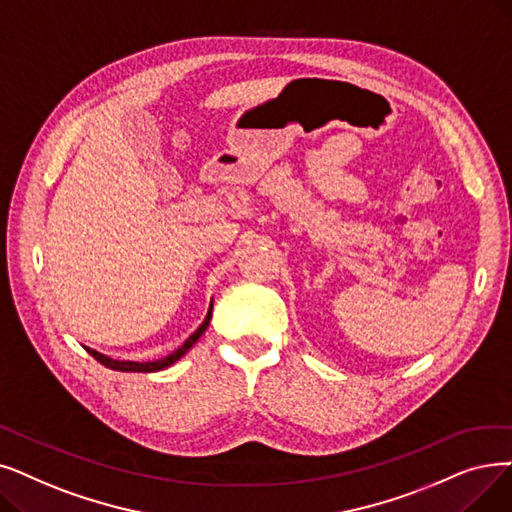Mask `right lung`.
<instances>
[{"label": "right lung", "mask_w": 512, "mask_h": 512, "mask_svg": "<svg viewBox=\"0 0 512 512\" xmlns=\"http://www.w3.org/2000/svg\"><path fill=\"white\" fill-rule=\"evenodd\" d=\"M211 314H213V303H211V307H209V311H207V318L203 320V324L198 326L192 335L186 339V343L182 345V347H177L173 353H169L167 358H163V360H157V362H121V360H113V358H108V355H104V353H100V351H96V349H90V347H85L87 349V353L92 355L94 360H98L102 366H106V368H110V370H119V372H157V370H163V368H167V366H171L173 362H177L182 358L184 353H188V349L203 337V332L207 330V326H209V322H211Z\"/></svg>", "instance_id": "right-lung-1"}]
</instances>
